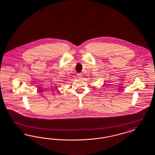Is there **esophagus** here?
<instances>
[{
  "mask_svg": "<svg viewBox=\"0 0 155 155\" xmlns=\"http://www.w3.org/2000/svg\"><path fill=\"white\" fill-rule=\"evenodd\" d=\"M77 76L78 78H81L83 77V74L81 73H78V74H77Z\"/></svg>",
  "mask_w": 155,
  "mask_h": 155,
  "instance_id": "obj_1",
  "label": "esophagus"
}]
</instances>
